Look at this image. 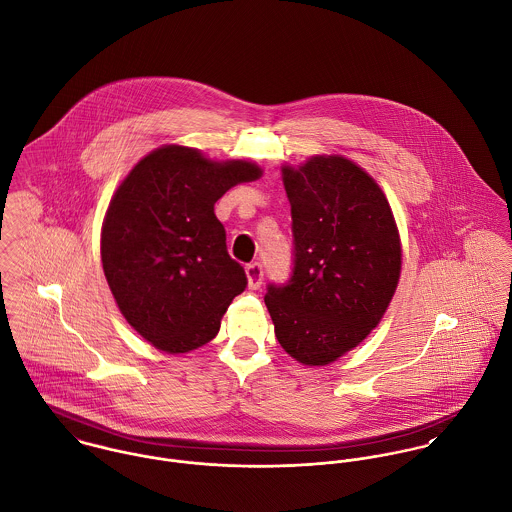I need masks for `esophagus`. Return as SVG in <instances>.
<instances>
[{
	"instance_id": "obj_1",
	"label": "esophagus",
	"mask_w": 512,
	"mask_h": 512,
	"mask_svg": "<svg viewBox=\"0 0 512 512\" xmlns=\"http://www.w3.org/2000/svg\"><path fill=\"white\" fill-rule=\"evenodd\" d=\"M247 279H249V287L251 289H259L261 287V283H263V265L259 261L247 265Z\"/></svg>"
}]
</instances>
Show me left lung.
<instances>
[{"instance_id":"obj_1","label":"left lung","mask_w":512,"mask_h":512,"mask_svg":"<svg viewBox=\"0 0 512 512\" xmlns=\"http://www.w3.org/2000/svg\"><path fill=\"white\" fill-rule=\"evenodd\" d=\"M293 217V269L269 283L265 305L279 344L307 366L358 346L390 305L402 249L380 186L342 156L283 168Z\"/></svg>"}]
</instances>
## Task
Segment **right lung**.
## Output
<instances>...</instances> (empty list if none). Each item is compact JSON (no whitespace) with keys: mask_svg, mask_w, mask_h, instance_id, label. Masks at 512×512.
I'll return each instance as SVG.
<instances>
[{"mask_svg":"<svg viewBox=\"0 0 512 512\" xmlns=\"http://www.w3.org/2000/svg\"><path fill=\"white\" fill-rule=\"evenodd\" d=\"M261 170L245 160L209 162L164 146L142 158L104 217V277L124 318L156 348L180 354L209 342L245 269L229 257L215 202Z\"/></svg>","mask_w":512,"mask_h":512,"instance_id":"1","label":"right lung"}]
</instances>
